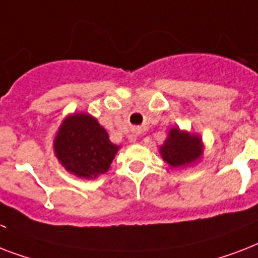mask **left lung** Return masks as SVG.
Wrapping results in <instances>:
<instances>
[{
  "label": "left lung",
  "mask_w": 258,
  "mask_h": 258,
  "mask_svg": "<svg viewBox=\"0 0 258 258\" xmlns=\"http://www.w3.org/2000/svg\"><path fill=\"white\" fill-rule=\"evenodd\" d=\"M205 145L198 134L172 127L165 143L159 147L162 159L172 169H183L194 165L204 155Z\"/></svg>",
  "instance_id": "left-lung-1"
}]
</instances>
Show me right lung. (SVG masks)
<instances>
[{"label": "right lung", "mask_w": 258, "mask_h": 258, "mask_svg": "<svg viewBox=\"0 0 258 258\" xmlns=\"http://www.w3.org/2000/svg\"><path fill=\"white\" fill-rule=\"evenodd\" d=\"M120 146L87 112L67 115L53 139V153L68 172L83 179H95L108 171Z\"/></svg>", "instance_id": "right-lung-1"}]
</instances>
